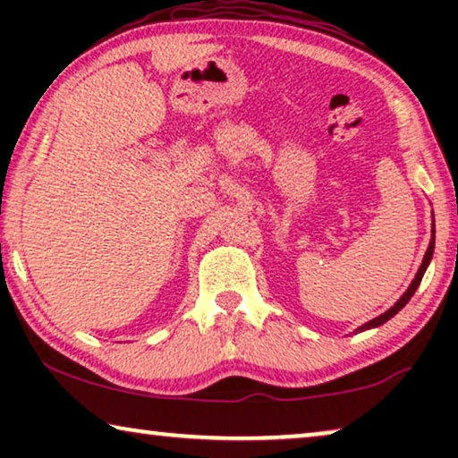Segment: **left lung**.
Here are the masks:
<instances>
[{
	"mask_svg": "<svg viewBox=\"0 0 458 458\" xmlns=\"http://www.w3.org/2000/svg\"><path fill=\"white\" fill-rule=\"evenodd\" d=\"M434 237H431V242H429V248H428V252H425V256H423V262H421V267H419V271H417V275H415V279H412V284L409 285V290L404 292V296L398 300L396 304L392 306L390 310L387 312H384V315H379L377 318H373V321H369V323H365L362 325V327L359 329V331H365V329H371V327H379L381 323H386V321H390V318L396 315V312L403 309V306L409 302V300L412 298V293H415V290L419 287V284H421V279H423V273H425V268H428V265H429V260H431V254H434Z\"/></svg>",
	"mask_w": 458,
	"mask_h": 458,
	"instance_id": "8db88e82",
	"label": "left lung"
}]
</instances>
